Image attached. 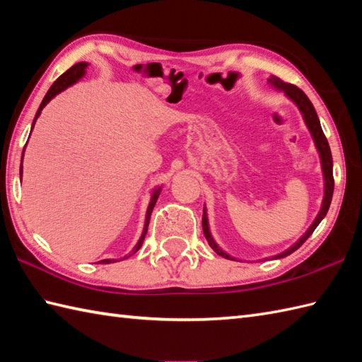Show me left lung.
Returning a JSON list of instances; mask_svg holds the SVG:
<instances>
[{
    "label": "left lung",
    "instance_id": "left-lung-1",
    "mask_svg": "<svg viewBox=\"0 0 362 362\" xmlns=\"http://www.w3.org/2000/svg\"><path fill=\"white\" fill-rule=\"evenodd\" d=\"M268 85H271L274 88L276 91L284 93L288 99H290L294 105L297 107V110L300 111L302 119L305 125H307L308 132L313 138V142H315V147L319 153V159H320V168H322V176H324V198H322V204H320L319 212L316 215L315 221L310 224V228L305 230V234L297 240L294 245H291L288 249H285L284 252H280L277 255H272L269 259H284V257L293 254L296 249H299L305 240H307L311 234L313 230L317 228V224L324 220V216L328 212V207H330L332 203V198H333V189H334V181H333V158H332V151H330V146H328V141L325 138V134L322 132V127H320L319 122V117L316 115V110L313 107V103L310 102V99L307 98V94H305L299 88L291 85V83H285L282 80L271 76L268 78ZM203 232H204V237L207 240L209 246H211L214 251L224 257V259H229V260H238L235 257H232L230 254H228L224 249L220 247V245L215 242V238L212 237V232L211 228H209V218H207V207L204 204L203 207ZM268 260V259H264Z\"/></svg>",
    "mask_w": 362,
    "mask_h": 362
}]
</instances>
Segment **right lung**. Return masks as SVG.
<instances>
[{"label": "right lung", "mask_w": 362, "mask_h": 362, "mask_svg": "<svg viewBox=\"0 0 362 362\" xmlns=\"http://www.w3.org/2000/svg\"><path fill=\"white\" fill-rule=\"evenodd\" d=\"M88 65H90V63H86V62L76 63L74 66H71L66 72H63V74H62L57 80H55V82L52 83V86L49 88V91L46 93L45 99L42 100V103H40V107H38V110H37V115H35V117H34V122H32V127H30V132L34 130V125H35V122H37L38 116L42 115V110L55 98V95L60 94L62 91L68 90V88L72 86L74 83H77L78 80L86 74ZM24 148H26V147H24ZM23 156H24V150H23ZM23 156H21V165H20V178L23 176ZM160 190H163V186H158V187H155L153 190H151V194H150V203H148L147 212H146V223H144L142 234H141V237H139V240H138V243H136L134 247L132 249V252L128 254V255H124L120 260L128 259V257L133 255L134 252H138L139 249H141V246H142V243H144V238H146V234H147V229H148L150 215H151V212H153V207H155V204H156V202H158V198H159V195H160ZM116 262H119V260H117V259H105V260H100L99 263H116Z\"/></svg>", "instance_id": "1"}]
</instances>
